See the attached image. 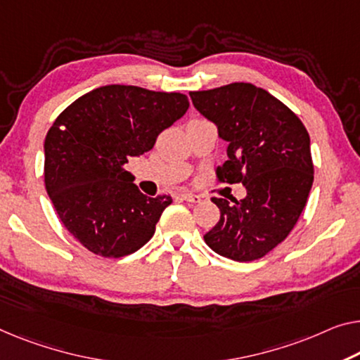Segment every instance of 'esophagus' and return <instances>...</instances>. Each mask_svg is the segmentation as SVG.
Returning <instances> with one entry per match:
<instances>
[{
	"instance_id": "34e87169",
	"label": "esophagus",
	"mask_w": 360,
	"mask_h": 360,
	"mask_svg": "<svg viewBox=\"0 0 360 360\" xmlns=\"http://www.w3.org/2000/svg\"><path fill=\"white\" fill-rule=\"evenodd\" d=\"M181 197L184 198L186 202H191V203H200V202H202V197H200V195L191 194V192H182Z\"/></svg>"
}]
</instances>
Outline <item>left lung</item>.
I'll return each instance as SVG.
<instances>
[{
	"label": "left lung",
	"mask_w": 360,
	"mask_h": 360,
	"mask_svg": "<svg viewBox=\"0 0 360 360\" xmlns=\"http://www.w3.org/2000/svg\"><path fill=\"white\" fill-rule=\"evenodd\" d=\"M195 110L228 142L219 181L243 182V200L213 197L219 221L203 239L217 254L252 262L283 243L307 203L314 182L310 137L299 117L266 90L234 82L191 92Z\"/></svg>",
	"instance_id": "obj_1"
}]
</instances>
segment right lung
Wrapping results in <instances>:
<instances>
[{
    "mask_svg": "<svg viewBox=\"0 0 360 360\" xmlns=\"http://www.w3.org/2000/svg\"><path fill=\"white\" fill-rule=\"evenodd\" d=\"M189 108L182 94L103 85L64 110L45 139V187L85 249L120 259L147 244L169 195H143L124 169Z\"/></svg>",
    "mask_w": 360,
    "mask_h": 360,
    "instance_id": "1",
    "label": "right lung"
}]
</instances>
